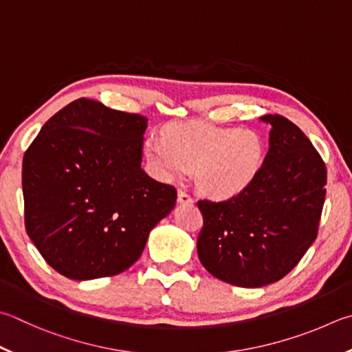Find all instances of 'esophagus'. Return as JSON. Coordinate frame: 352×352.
Masks as SVG:
<instances>
[{"mask_svg":"<svg viewBox=\"0 0 352 352\" xmlns=\"http://www.w3.org/2000/svg\"><path fill=\"white\" fill-rule=\"evenodd\" d=\"M178 203H182V204L194 203V198L190 197V194H188L186 190H178Z\"/></svg>","mask_w":352,"mask_h":352,"instance_id":"obj_1","label":"esophagus"}]
</instances>
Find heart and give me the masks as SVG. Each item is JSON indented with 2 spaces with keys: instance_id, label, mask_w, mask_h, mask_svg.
Here are the masks:
<instances>
[{
  "instance_id": "1",
  "label": "heart",
  "mask_w": 352,
  "mask_h": 352,
  "mask_svg": "<svg viewBox=\"0 0 352 352\" xmlns=\"http://www.w3.org/2000/svg\"><path fill=\"white\" fill-rule=\"evenodd\" d=\"M146 149L170 180L197 170L198 189L214 200L241 194L265 164V146L257 133L206 123L170 124L163 142L149 140Z\"/></svg>"
}]
</instances>
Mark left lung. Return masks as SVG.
<instances>
[{
    "mask_svg": "<svg viewBox=\"0 0 352 352\" xmlns=\"http://www.w3.org/2000/svg\"><path fill=\"white\" fill-rule=\"evenodd\" d=\"M271 124L270 152L255 182L226 201L200 200L198 258L214 277L260 287L289 274L317 239L327 166L309 138L282 115Z\"/></svg>",
    "mask_w": 352,
    "mask_h": 352,
    "instance_id": "left-lung-1",
    "label": "left lung"
}]
</instances>
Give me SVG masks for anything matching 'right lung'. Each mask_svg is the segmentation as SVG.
I'll return each mask as SVG.
<instances>
[{
    "instance_id": "add662e5",
    "label": "right lung",
    "mask_w": 352,
    "mask_h": 352,
    "mask_svg": "<svg viewBox=\"0 0 352 352\" xmlns=\"http://www.w3.org/2000/svg\"><path fill=\"white\" fill-rule=\"evenodd\" d=\"M148 118L78 98L56 112L23 158L25 231L72 280L111 277L142 255L177 189L142 169Z\"/></svg>"
}]
</instances>
